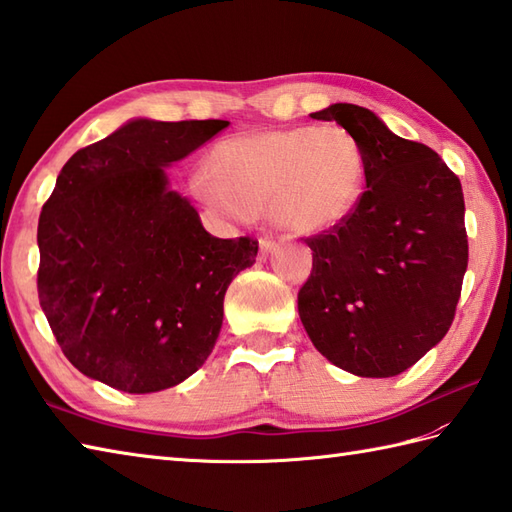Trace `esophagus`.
<instances>
[{"mask_svg":"<svg viewBox=\"0 0 512 512\" xmlns=\"http://www.w3.org/2000/svg\"><path fill=\"white\" fill-rule=\"evenodd\" d=\"M277 248V242L275 239H268V237H262L259 239V253H262V257H268L273 250Z\"/></svg>","mask_w":512,"mask_h":512,"instance_id":"34e87169","label":"esophagus"}]
</instances>
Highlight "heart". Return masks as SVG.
<instances>
[{"label":"heart","mask_w":512,"mask_h":512,"mask_svg":"<svg viewBox=\"0 0 512 512\" xmlns=\"http://www.w3.org/2000/svg\"><path fill=\"white\" fill-rule=\"evenodd\" d=\"M206 169L191 178L204 206L237 222L268 209L297 235H321L343 224L365 184L363 149L336 125L226 138L213 147Z\"/></svg>","instance_id":"b5f03b06"}]
</instances>
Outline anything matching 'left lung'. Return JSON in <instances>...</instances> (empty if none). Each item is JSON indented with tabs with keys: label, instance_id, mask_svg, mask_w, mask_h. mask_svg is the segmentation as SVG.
Masks as SVG:
<instances>
[{
	"label": "left lung",
	"instance_id": "left-lung-1",
	"mask_svg": "<svg viewBox=\"0 0 512 512\" xmlns=\"http://www.w3.org/2000/svg\"><path fill=\"white\" fill-rule=\"evenodd\" d=\"M363 149L367 191L343 224L308 239L312 273L299 317L314 347L363 378L405 372L449 332L469 264L458 176L365 107L310 114Z\"/></svg>",
	"mask_w": 512,
	"mask_h": 512
}]
</instances>
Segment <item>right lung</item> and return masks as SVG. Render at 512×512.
Returning a JSON list of instances; mask_svg holds the SVG:
<instances>
[{"instance_id":"right-lung-1","label":"right lung","mask_w":512,"mask_h":512,"mask_svg":"<svg viewBox=\"0 0 512 512\" xmlns=\"http://www.w3.org/2000/svg\"><path fill=\"white\" fill-rule=\"evenodd\" d=\"M228 121L134 118L65 162L37 228L41 310L68 361L127 394L198 372L220 336L226 288L257 242L206 233L165 167Z\"/></svg>"}]
</instances>
